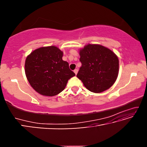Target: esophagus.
Returning <instances> with one entry per match:
<instances>
[{"label": "esophagus", "mask_w": 147, "mask_h": 147, "mask_svg": "<svg viewBox=\"0 0 147 147\" xmlns=\"http://www.w3.org/2000/svg\"><path fill=\"white\" fill-rule=\"evenodd\" d=\"M78 69H74V73H75V74H76L77 73H78Z\"/></svg>", "instance_id": "esophagus-1"}]
</instances>
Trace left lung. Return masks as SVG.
I'll return each instance as SVG.
<instances>
[{
  "instance_id": "left-lung-1",
  "label": "left lung",
  "mask_w": 147,
  "mask_h": 147,
  "mask_svg": "<svg viewBox=\"0 0 147 147\" xmlns=\"http://www.w3.org/2000/svg\"><path fill=\"white\" fill-rule=\"evenodd\" d=\"M82 66L76 76L93 93H99L113 85L119 74V59L100 45L88 44L79 51Z\"/></svg>"
}]
</instances>
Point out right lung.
I'll return each mask as SVG.
<instances>
[{
  "label": "right lung",
  "instance_id": "obj_1",
  "mask_svg": "<svg viewBox=\"0 0 147 147\" xmlns=\"http://www.w3.org/2000/svg\"><path fill=\"white\" fill-rule=\"evenodd\" d=\"M63 52L56 46L43 47L26 57L24 71L28 82L41 95L53 96L63 90L69 79L75 76Z\"/></svg>",
  "mask_w": 147,
  "mask_h": 147
}]
</instances>
